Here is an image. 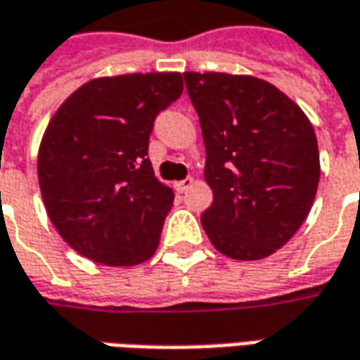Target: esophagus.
Listing matches in <instances>:
<instances>
[{
	"label": "esophagus",
	"mask_w": 360,
	"mask_h": 360,
	"mask_svg": "<svg viewBox=\"0 0 360 360\" xmlns=\"http://www.w3.org/2000/svg\"><path fill=\"white\" fill-rule=\"evenodd\" d=\"M193 185V179L191 177H187V179H183V181H177L173 187H175V191H179V193H185L189 187Z\"/></svg>",
	"instance_id": "obj_1"
}]
</instances>
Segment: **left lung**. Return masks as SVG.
Returning <instances> with one entry per match:
<instances>
[{
	"label": "left lung",
	"instance_id": "left-lung-1",
	"mask_svg": "<svg viewBox=\"0 0 360 360\" xmlns=\"http://www.w3.org/2000/svg\"><path fill=\"white\" fill-rule=\"evenodd\" d=\"M205 143L213 203L201 225L237 261L273 255L303 225L321 163L303 109L269 81L217 71L183 73Z\"/></svg>",
	"mask_w": 360,
	"mask_h": 360
}]
</instances>
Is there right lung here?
<instances>
[{
	"label": "right lung",
	"mask_w": 360,
	"mask_h": 360,
	"mask_svg": "<svg viewBox=\"0 0 360 360\" xmlns=\"http://www.w3.org/2000/svg\"><path fill=\"white\" fill-rule=\"evenodd\" d=\"M181 94V73H127L83 83L57 109L37 177L47 215L71 249L107 266L155 253L175 195L153 173L149 135Z\"/></svg>",
	"instance_id": "right-lung-1"
}]
</instances>
